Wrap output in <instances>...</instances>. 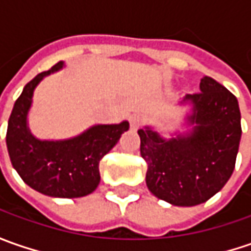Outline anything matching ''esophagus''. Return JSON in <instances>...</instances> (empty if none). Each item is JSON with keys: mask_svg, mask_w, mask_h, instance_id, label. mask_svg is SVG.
I'll use <instances>...</instances> for the list:
<instances>
[{"mask_svg": "<svg viewBox=\"0 0 251 251\" xmlns=\"http://www.w3.org/2000/svg\"><path fill=\"white\" fill-rule=\"evenodd\" d=\"M144 121H145V117L140 114V113H135V114H132L130 117V124L132 128H138L141 127L142 124H144Z\"/></svg>", "mask_w": 251, "mask_h": 251, "instance_id": "esophagus-1", "label": "esophagus"}]
</instances>
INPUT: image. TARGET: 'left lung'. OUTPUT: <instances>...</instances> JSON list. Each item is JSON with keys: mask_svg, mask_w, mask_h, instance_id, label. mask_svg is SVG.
<instances>
[{"mask_svg": "<svg viewBox=\"0 0 251 251\" xmlns=\"http://www.w3.org/2000/svg\"><path fill=\"white\" fill-rule=\"evenodd\" d=\"M200 89L184 98L194 104L191 134L166 141L150 128L138 130L147 186L155 197L178 207L205 202L226 184L242 137L236 96L211 76L201 79Z\"/></svg>", "mask_w": 251, "mask_h": 251, "instance_id": "8db88e82", "label": "left lung"}]
</instances>
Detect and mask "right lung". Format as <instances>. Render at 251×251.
Instances as JSON below:
<instances>
[{
  "mask_svg": "<svg viewBox=\"0 0 251 251\" xmlns=\"http://www.w3.org/2000/svg\"><path fill=\"white\" fill-rule=\"evenodd\" d=\"M63 67L57 63L37 74L25 85L8 120L6 147L19 176L36 191L60 198H76L91 194L100 181L99 163L120 140L130 124L95 126L82 135L67 141H39L26 127V114L36 85L43 76Z\"/></svg>",
  "mask_w": 251,
  "mask_h": 251,
  "instance_id": "right-lung-1",
  "label": "right lung"
}]
</instances>
